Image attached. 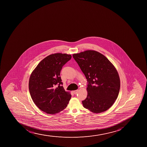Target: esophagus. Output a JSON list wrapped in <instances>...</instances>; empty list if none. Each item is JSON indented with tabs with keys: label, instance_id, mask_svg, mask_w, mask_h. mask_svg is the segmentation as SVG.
<instances>
[{
	"label": "esophagus",
	"instance_id": "34e87169",
	"mask_svg": "<svg viewBox=\"0 0 147 147\" xmlns=\"http://www.w3.org/2000/svg\"><path fill=\"white\" fill-rule=\"evenodd\" d=\"M78 92H79V90H74V91L73 92L74 93V94H77V93Z\"/></svg>",
	"mask_w": 147,
	"mask_h": 147
}]
</instances>
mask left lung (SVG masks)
<instances>
[{"instance_id": "8db88e82", "label": "left lung", "mask_w": 147, "mask_h": 147, "mask_svg": "<svg viewBox=\"0 0 147 147\" xmlns=\"http://www.w3.org/2000/svg\"><path fill=\"white\" fill-rule=\"evenodd\" d=\"M87 80V96L83 107L94 113L107 110L117 98L120 80L117 71L102 54L87 50L73 55Z\"/></svg>"}]
</instances>
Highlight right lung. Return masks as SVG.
<instances>
[{
  "label": "right lung",
  "instance_id": "1",
  "mask_svg": "<svg viewBox=\"0 0 147 147\" xmlns=\"http://www.w3.org/2000/svg\"><path fill=\"white\" fill-rule=\"evenodd\" d=\"M71 55L56 53L38 64L30 77L29 89L34 103L48 114L58 113L67 107L71 95L62 86L60 71L71 59Z\"/></svg>",
  "mask_w": 147,
  "mask_h": 147
}]
</instances>
